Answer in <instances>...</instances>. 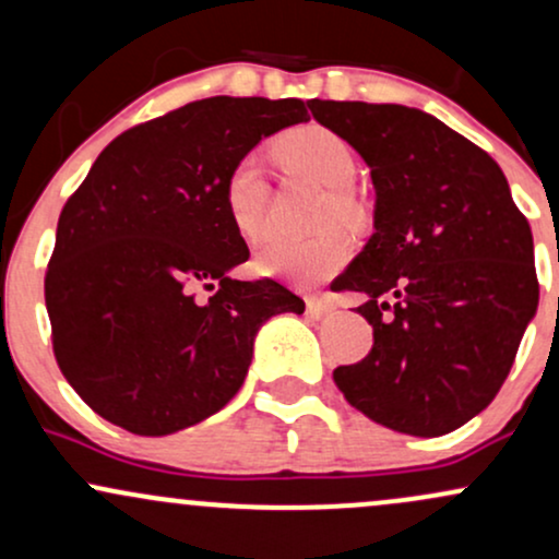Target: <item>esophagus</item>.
I'll list each match as a JSON object with an SVG mask.
<instances>
[{
    "label": "esophagus",
    "instance_id": "obj_1",
    "mask_svg": "<svg viewBox=\"0 0 559 559\" xmlns=\"http://www.w3.org/2000/svg\"><path fill=\"white\" fill-rule=\"evenodd\" d=\"M305 305H307V316H310L312 320H320L323 316H329V310H331L329 301L320 299V297H307Z\"/></svg>",
    "mask_w": 559,
    "mask_h": 559
}]
</instances>
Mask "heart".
<instances>
[{"instance_id": "b5f03b06", "label": "heart", "mask_w": 559, "mask_h": 559, "mask_svg": "<svg viewBox=\"0 0 559 559\" xmlns=\"http://www.w3.org/2000/svg\"><path fill=\"white\" fill-rule=\"evenodd\" d=\"M278 155L288 168L316 178L329 189V199L320 210V221L352 223L360 210L349 194L357 178V157L352 146L323 126H301L278 139ZM271 186L258 155H243L228 170L223 183L226 215L247 241H260L271 230ZM352 254V241L342 228H323L310 236H275L260 247L254 267L262 275L284 281V284L310 288L323 284L346 265Z\"/></svg>"}]
</instances>
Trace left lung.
<instances>
[{"label": "left lung", "mask_w": 559, "mask_h": 559, "mask_svg": "<svg viewBox=\"0 0 559 559\" xmlns=\"http://www.w3.org/2000/svg\"><path fill=\"white\" fill-rule=\"evenodd\" d=\"M370 168L373 236L336 278L360 292L373 349L333 370L346 402L409 436L489 407L538 307L534 236L502 168L433 115L312 99Z\"/></svg>", "instance_id": "obj_1"}]
</instances>
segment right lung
Returning <instances> with one entry per match:
<instances>
[{
    "label": "right lung",
    "mask_w": 559,
    "mask_h": 559,
    "mask_svg": "<svg viewBox=\"0 0 559 559\" xmlns=\"http://www.w3.org/2000/svg\"><path fill=\"white\" fill-rule=\"evenodd\" d=\"M307 120L299 99L213 96L96 157L44 281L57 365L96 415L139 436L194 426L241 389L262 323L305 312L271 278H230L249 249L223 183L262 139Z\"/></svg>",
    "instance_id": "add662e5"
}]
</instances>
